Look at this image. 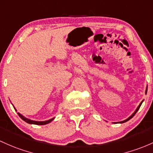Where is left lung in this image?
I'll return each instance as SVG.
<instances>
[{
  "label": "left lung",
  "instance_id": "obj_1",
  "mask_svg": "<svg viewBox=\"0 0 153 153\" xmlns=\"http://www.w3.org/2000/svg\"><path fill=\"white\" fill-rule=\"evenodd\" d=\"M147 89H146V94H147ZM142 102H143V101H142ZM142 102H141V103H140V105H139V107H137V110H135V112H134V113H133V114H132V115H131V116L128 117V118H127V119H126V120H123V121H120V123H125V122L128 121V120H130V119H131V118H132V117H133L134 116V115H135V114H136V113H137V111H138V110H139V107H140V106H141V105H142Z\"/></svg>",
  "mask_w": 153,
  "mask_h": 153
}]
</instances>
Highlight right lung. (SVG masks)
<instances>
[{"instance_id": "add662e5", "label": "right lung", "mask_w": 153, "mask_h": 153, "mask_svg": "<svg viewBox=\"0 0 153 153\" xmlns=\"http://www.w3.org/2000/svg\"><path fill=\"white\" fill-rule=\"evenodd\" d=\"M17 114L19 115V116L21 117L23 120H25V121L26 122V123H30V124H36V125H45V124L49 123L50 122L52 121V120H53V118H51V119H50V120H46V121H35V120H30V119L26 118V117H25L23 115H22L21 114L19 113V112H17Z\"/></svg>"}]
</instances>
